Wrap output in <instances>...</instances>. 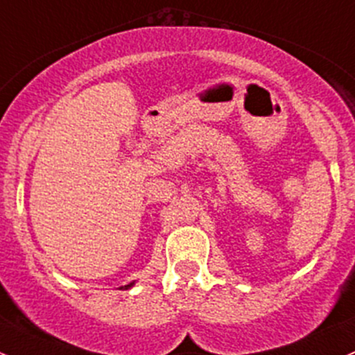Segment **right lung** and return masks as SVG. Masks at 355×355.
Here are the masks:
<instances>
[{
  "instance_id": "add662e5",
  "label": "right lung",
  "mask_w": 355,
  "mask_h": 355,
  "mask_svg": "<svg viewBox=\"0 0 355 355\" xmlns=\"http://www.w3.org/2000/svg\"><path fill=\"white\" fill-rule=\"evenodd\" d=\"M135 286V282H131V284H128V286H123V287H119V288H123V291H128V288H131Z\"/></svg>"
}]
</instances>
